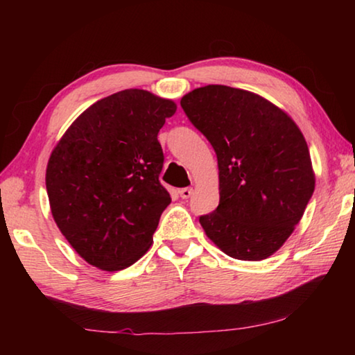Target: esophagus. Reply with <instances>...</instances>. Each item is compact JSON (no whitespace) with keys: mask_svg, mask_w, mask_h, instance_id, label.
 <instances>
[{"mask_svg":"<svg viewBox=\"0 0 355 355\" xmlns=\"http://www.w3.org/2000/svg\"><path fill=\"white\" fill-rule=\"evenodd\" d=\"M191 196H192V188H183L180 191V197H182V199H189Z\"/></svg>","mask_w":355,"mask_h":355,"instance_id":"34e87169","label":"esophagus"}]
</instances>
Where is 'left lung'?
<instances>
[{
    "label": "left lung",
    "instance_id": "8db88e82",
    "mask_svg": "<svg viewBox=\"0 0 355 355\" xmlns=\"http://www.w3.org/2000/svg\"><path fill=\"white\" fill-rule=\"evenodd\" d=\"M180 105L218 156L219 205L199 218L207 236L236 260L271 257L315 191L297 125L260 95L220 84L194 89Z\"/></svg>",
    "mask_w": 355,
    "mask_h": 355
}]
</instances>
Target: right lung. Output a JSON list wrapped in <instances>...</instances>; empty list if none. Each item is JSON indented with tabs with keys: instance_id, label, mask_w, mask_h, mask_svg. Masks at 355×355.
<instances>
[{
	"instance_id": "add662e5",
	"label": "right lung",
	"mask_w": 355,
	"mask_h": 355,
	"mask_svg": "<svg viewBox=\"0 0 355 355\" xmlns=\"http://www.w3.org/2000/svg\"><path fill=\"white\" fill-rule=\"evenodd\" d=\"M175 111L171 100L127 89L87 107L53 150L45 177L53 218L92 266L120 271L152 244L171 203L158 133Z\"/></svg>"
}]
</instances>
